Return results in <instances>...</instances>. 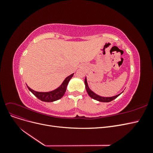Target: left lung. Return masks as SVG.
<instances>
[{"instance_id":"obj_1","label":"left lung","mask_w":153,"mask_h":153,"mask_svg":"<svg viewBox=\"0 0 153 153\" xmlns=\"http://www.w3.org/2000/svg\"><path fill=\"white\" fill-rule=\"evenodd\" d=\"M85 89H86V91L87 92L88 94L89 95V96L91 97V98H92V99L94 100H96L97 101H101V102H110V101L114 100V99H115L116 98H117V97L121 94H117L116 96H114L113 97H102V96H98V94H95L94 92H92L90 89L89 86H88V84H87V79L85 78Z\"/></svg>"}]
</instances>
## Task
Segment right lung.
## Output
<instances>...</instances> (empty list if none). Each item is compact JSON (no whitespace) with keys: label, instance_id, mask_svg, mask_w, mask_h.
I'll return each mask as SVG.
<instances>
[{"label":"right lung","instance_id":"add662e5","mask_svg":"<svg viewBox=\"0 0 153 153\" xmlns=\"http://www.w3.org/2000/svg\"><path fill=\"white\" fill-rule=\"evenodd\" d=\"M73 75L74 73L71 74V75L66 77L65 78V80H64V82H62V84L60 85L57 89L50 92H37L31 89L29 86L27 85V86L32 93L40 100L45 101V102H52V101H55L61 99L64 96V93H65V92L66 91V87L68 86V83L69 80H70L71 78H72V76H73Z\"/></svg>","mask_w":153,"mask_h":153}]
</instances>
